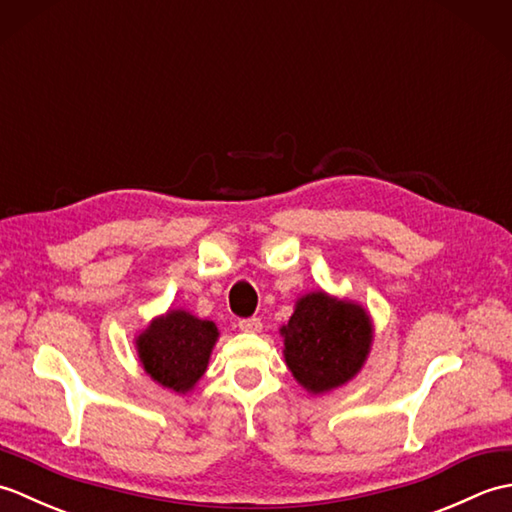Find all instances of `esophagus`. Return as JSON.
Returning a JSON list of instances; mask_svg holds the SVG:
<instances>
[{
  "instance_id": "obj_1",
  "label": "esophagus",
  "mask_w": 512,
  "mask_h": 512,
  "mask_svg": "<svg viewBox=\"0 0 512 512\" xmlns=\"http://www.w3.org/2000/svg\"><path fill=\"white\" fill-rule=\"evenodd\" d=\"M237 328H239V330H242V332H259V330H262V319H257V317L239 319V323H237Z\"/></svg>"
}]
</instances>
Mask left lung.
<instances>
[{"label":"left lung","mask_w":512,"mask_h":512,"mask_svg":"<svg viewBox=\"0 0 512 512\" xmlns=\"http://www.w3.org/2000/svg\"><path fill=\"white\" fill-rule=\"evenodd\" d=\"M281 334L292 376L312 394H325L363 367L372 345V319L358 303L310 292L297 301Z\"/></svg>","instance_id":"left-lung-1"}]
</instances>
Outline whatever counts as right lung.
<instances>
[{"label": "right lung", "instance_id": "add662e5", "mask_svg": "<svg viewBox=\"0 0 512 512\" xmlns=\"http://www.w3.org/2000/svg\"><path fill=\"white\" fill-rule=\"evenodd\" d=\"M217 334L213 321L169 310L136 339L138 358L156 383L187 394L206 372Z\"/></svg>", "mask_w": 512, "mask_h": 512}]
</instances>
